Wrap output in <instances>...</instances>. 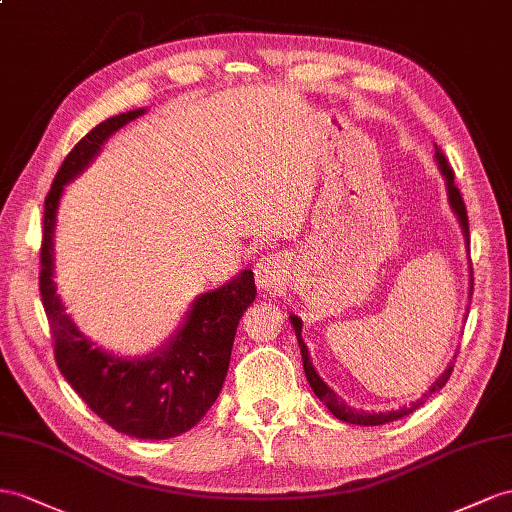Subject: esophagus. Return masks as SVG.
Returning <instances> with one entry per match:
<instances>
[{
  "label": "esophagus",
  "instance_id": "esophagus-1",
  "mask_svg": "<svg viewBox=\"0 0 512 512\" xmlns=\"http://www.w3.org/2000/svg\"><path fill=\"white\" fill-rule=\"evenodd\" d=\"M283 259L277 255L261 257L255 266V279L261 290H274V287L283 283Z\"/></svg>",
  "mask_w": 512,
  "mask_h": 512
}]
</instances>
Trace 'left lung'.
Listing matches in <instances>:
<instances>
[{
  "instance_id": "8db88e82",
  "label": "left lung",
  "mask_w": 512,
  "mask_h": 512,
  "mask_svg": "<svg viewBox=\"0 0 512 512\" xmlns=\"http://www.w3.org/2000/svg\"><path fill=\"white\" fill-rule=\"evenodd\" d=\"M435 157H437V162H439V168H441V173H443L445 181H448L450 205H452V209L456 212L458 220H461L463 233H465V238H467V242H469L467 209H465V201H463V196H461V190H458L456 183H454V170H452V166L448 164V160H445V155H443V151H441L439 147H435ZM471 290H474V279H471ZM290 320H292V324H294V331H296V337H298L300 352H303L305 374H307V381H309L313 393H316V396H318L326 406H329V411H331L337 419H342V422H348V424H357V426H383V424H389V422H396V419H400V417H404V415L413 413L415 409H419V404H424V400H426L428 396H432V393L439 391L445 383H448V378H450V374H452V370H454V363H450V368L445 370V372L437 378L435 383H432V387L424 393V396L419 398L417 402H413L411 406H406V409L402 406V409L389 411V413H365V411H355V409H350V406H348L346 402L339 400V398L335 396V393H333V389L326 387L322 378L316 374V370H313V365H311V361H309L307 346H305V342H303V337H300V329H303V322H300V318H296V316H292Z\"/></svg>"
}]
</instances>
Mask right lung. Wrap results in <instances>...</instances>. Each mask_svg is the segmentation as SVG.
<instances>
[{
    "label": "right lung",
    "instance_id": "right-lung-1",
    "mask_svg": "<svg viewBox=\"0 0 512 512\" xmlns=\"http://www.w3.org/2000/svg\"><path fill=\"white\" fill-rule=\"evenodd\" d=\"M142 110L112 116L75 144L64 157L45 196L41 244V298L54 339L58 370L90 411L127 437L170 439L188 432L212 409L229 370L235 331L257 287L251 270L216 292L194 300L186 324L164 350L153 357L125 361L93 348L69 320L56 296L54 227L64 183L88 166L103 140Z\"/></svg>",
    "mask_w": 512,
    "mask_h": 512
}]
</instances>
